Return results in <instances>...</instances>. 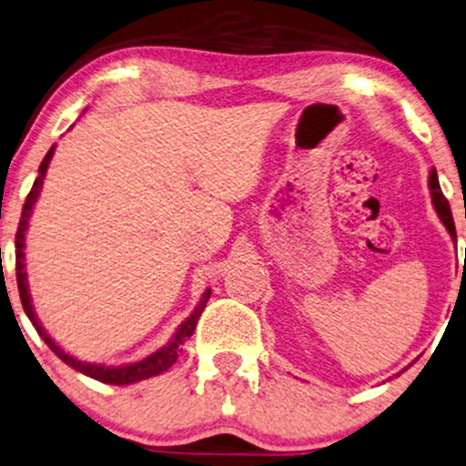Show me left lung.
I'll return each mask as SVG.
<instances>
[{
    "label": "left lung",
    "instance_id": "8db88e82",
    "mask_svg": "<svg viewBox=\"0 0 466 466\" xmlns=\"http://www.w3.org/2000/svg\"><path fill=\"white\" fill-rule=\"evenodd\" d=\"M430 193H432L434 208H437L441 221H443V226L447 228V232L451 234V238H456V226H453V219H451L450 202H447V198L443 196V191H441L439 176H437V172H434V169H432V172H430Z\"/></svg>",
    "mask_w": 466,
    "mask_h": 466
}]
</instances>
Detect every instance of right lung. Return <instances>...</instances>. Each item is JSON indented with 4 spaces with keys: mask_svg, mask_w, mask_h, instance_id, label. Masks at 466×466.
<instances>
[{
    "mask_svg": "<svg viewBox=\"0 0 466 466\" xmlns=\"http://www.w3.org/2000/svg\"><path fill=\"white\" fill-rule=\"evenodd\" d=\"M53 150H56V148H51L49 152H46L43 163H40L38 178L34 180L32 191L27 193L25 204H23L19 228H16V240H15V245H16V286H19V297H21L23 309H25L27 318L32 320V325L38 331L40 338L45 339V344L49 346V349L56 352V355L60 357L64 363L70 365V368H75L76 372L90 376V379H96L101 382H107V385H131V382H137V380L150 379V376L161 374V372H165V370L172 368V365L176 363V359H178V355L182 352V344H185V341L193 335V331H196L199 316H202L206 303H208V299H210V290L204 292L202 301H199L196 311H193V314L187 318L185 322H182V325L178 327V331H176V335L167 346H163L161 350L152 352L150 357L141 359V361H137V363L120 365V368H105V365H96V363H84V361H79V359L66 355V352H64L60 346H57L56 341H53L49 335H46L43 325L38 322L36 314H34L32 297H29V286H27V275H25V253H23V249H25V232H27L29 215H32L34 204H36V199H38L40 187H43V178L46 174V167H49Z\"/></svg>",
    "mask_w": 466,
    "mask_h": 466,
    "instance_id": "obj_1",
    "label": "right lung"
}]
</instances>
